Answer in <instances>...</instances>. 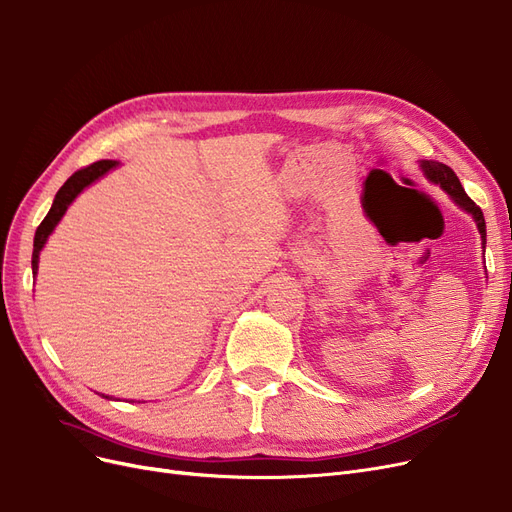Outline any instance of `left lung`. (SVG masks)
I'll return each mask as SVG.
<instances>
[{"label": "left lung", "instance_id": "obj_1", "mask_svg": "<svg viewBox=\"0 0 512 512\" xmlns=\"http://www.w3.org/2000/svg\"><path fill=\"white\" fill-rule=\"evenodd\" d=\"M421 168H423L425 176L432 180V183L440 185L444 191H447V193L453 197L457 206H461L466 212L472 214L476 225H478V232H481L483 244H485V236H487V234H485V217H483V212H481V208H478V206L470 200L468 193L464 191V187H461L459 178L455 176V172H453L449 166H444V163H438V161H423Z\"/></svg>", "mask_w": 512, "mask_h": 512}]
</instances>
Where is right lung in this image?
Returning a JSON list of instances; mask_svg holds the SVG:
<instances>
[{
	"mask_svg": "<svg viewBox=\"0 0 512 512\" xmlns=\"http://www.w3.org/2000/svg\"><path fill=\"white\" fill-rule=\"evenodd\" d=\"M114 166H117V161H110V159H104V161H95L91 163V166L87 168H80L78 172H74L68 180H65L63 187L57 191L55 195V202L51 206V210H48V214L44 217V221L40 223V227L36 229V238H34V257H31V268H34V274L38 270V255L42 251V246L46 242V238L51 236V232L55 229V225L61 221L63 212L68 210V206L74 202V197L89 187L93 180H97L100 176H104L108 170H112Z\"/></svg>",
	"mask_w": 512,
	"mask_h": 512,
	"instance_id": "obj_1",
	"label": "right lung"
}]
</instances>
